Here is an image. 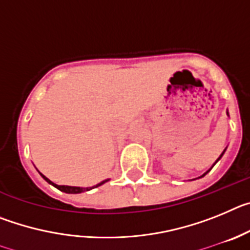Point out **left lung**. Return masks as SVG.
I'll return each mask as SVG.
<instances>
[{"mask_svg":"<svg viewBox=\"0 0 250 250\" xmlns=\"http://www.w3.org/2000/svg\"><path fill=\"white\" fill-rule=\"evenodd\" d=\"M227 115H228V116H229V112H228V111H227ZM225 150H227V147H225V149H224V151H223V152H222V154H220V156H219V158L216 159V161H215V163H214V164H213V165H211V167H214V165H215V164H216V163H218V161H219V160H220V159H222V156H223V155H224V152H225ZM211 167H210V169H209V170H207V171H205V173H204V174H203V175H200V176H199V178H196V179H200V178H203V176H205V175H207V174H208V173H209V171H210V170H211Z\"/></svg>","mask_w":250,"mask_h":250,"instance_id":"8db88e82","label":"left lung"}]
</instances>
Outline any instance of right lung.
I'll return each instance as SVG.
<instances>
[{
  "mask_svg": "<svg viewBox=\"0 0 250 250\" xmlns=\"http://www.w3.org/2000/svg\"><path fill=\"white\" fill-rule=\"evenodd\" d=\"M39 173H40V171H39ZM40 175L42 176V178L45 179V180L48 183V184H51V185H52V187H55V188H56V189H59V190L63 191V193H67V194H80V193H83V191H89V190H91V189H95V188H98V187H100V185L105 184L106 182H109V180H110V179H105V180L100 182V183H99V184L94 185V187L81 188V187H70V185H57V184H55V183L51 182L50 179L46 178V176L43 175V174L40 173Z\"/></svg>",
  "mask_w": 250,
  "mask_h": 250,
  "instance_id": "1",
  "label": "right lung"
}]
</instances>
